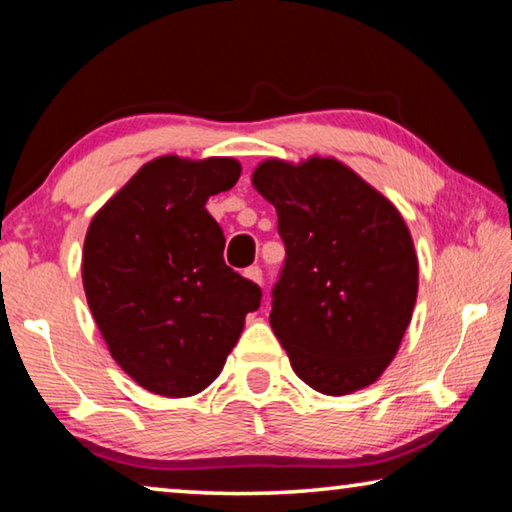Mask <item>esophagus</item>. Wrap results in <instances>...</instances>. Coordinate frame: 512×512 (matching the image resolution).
<instances>
[{"mask_svg":"<svg viewBox=\"0 0 512 512\" xmlns=\"http://www.w3.org/2000/svg\"><path fill=\"white\" fill-rule=\"evenodd\" d=\"M250 282H255V284H262V268L259 266H250V268H246V273H244Z\"/></svg>","mask_w":512,"mask_h":512,"instance_id":"esophagus-1","label":"esophagus"}]
</instances>
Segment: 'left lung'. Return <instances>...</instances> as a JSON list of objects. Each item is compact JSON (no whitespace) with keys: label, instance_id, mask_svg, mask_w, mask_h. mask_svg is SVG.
<instances>
[{"label":"left lung","instance_id":"1","mask_svg":"<svg viewBox=\"0 0 512 512\" xmlns=\"http://www.w3.org/2000/svg\"><path fill=\"white\" fill-rule=\"evenodd\" d=\"M253 185L275 205L287 248L271 327L293 372L323 395L375 384L418 298V255L402 214L334 158L264 160Z\"/></svg>","mask_w":512,"mask_h":512}]
</instances>
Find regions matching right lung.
I'll list each match as a JSON object with an SVG mask.
<instances>
[{
  "mask_svg": "<svg viewBox=\"0 0 512 512\" xmlns=\"http://www.w3.org/2000/svg\"><path fill=\"white\" fill-rule=\"evenodd\" d=\"M235 158L162 155L94 214L83 289L112 359L146 391L201 393L221 375L262 289L223 262L207 198L235 187Z\"/></svg>",
  "mask_w": 512,
  "mask_h": 512,
  "instance_id": "add662e5",
  "label": "right lung"
}]
</instances>
